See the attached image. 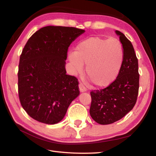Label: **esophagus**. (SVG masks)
<instances>
[{
    "label": "esophagus",
    "mask_w": 156,
    "mask_h": 156,
    "mask_svg": "<svg viewBox=\"0 0 156 156\" xmlns=\"http://www.w3.org/2000/svg\"><path fill=\"white\" fill-rule=\"evenodd\" d=\"M79 90H80V92H84L87 91V88L84 87V85L83 84L80 83L79 84Z\"/></svg>",
    "instance_id": "1"
}]
</instances>
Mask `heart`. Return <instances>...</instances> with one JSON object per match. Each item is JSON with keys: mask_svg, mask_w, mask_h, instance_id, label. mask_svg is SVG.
<instances>
[{"mask_svg": "<svg viewBox=\"0 0 156 156\" xmlns=\"http://www.w3.org/2000/svg\"><path fill=\"white\" fill-rule=\"evenodd\" d=\"M68 59L76 73H81L87 64L89 81L96 87L105 88L118 77L123 63V48L117 39L90 37L79 43Z\"/></svg>", "mask_w": 156, "mask_h": 156, "instance_id": "heart-1", "label": "heart"}]
</instances>
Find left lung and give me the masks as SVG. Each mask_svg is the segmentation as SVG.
<instances>
[{
	"mask_svg": "<svg viewBox=\"0 0 156 156\" xmlns=\"http://www.w3.org/2000/svg\"><path fill=\"white\" fill-rule=\"evenodd\" d=\"M123 48L124 59L115 81L108 87L90 92V114L101 125L120 120L132 110L136 103L140 75L138 59L131 41L122 33L115 31Z\"/></svg>",
	"mask_w": 156,
	"mask_h": 156,
	"instance_id": "obj_1",
	"label": "left lung"
}]
</instances>
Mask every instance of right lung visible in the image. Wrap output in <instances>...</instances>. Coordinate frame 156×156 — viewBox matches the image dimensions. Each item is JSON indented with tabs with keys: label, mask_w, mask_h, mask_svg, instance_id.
<instances>
[{
	"label": "right lung",
	"mask_w": 156,
	"mask_h": 156,
	"mask_svg": "<svg viewBox=\"0 0 156 156\" xmlns=\"http://www.w3.org/2000/svg\"><path fill=\"white\" fill-rule=\"evenodd\" d=\"M84 32L47 26L25 45L19 65V97L23 108L35 120L48 125L60 122L80 94L77 78L66 74V60L69 45Z\"/></svg>",
	"instance_id": "right-lung-1"
}]
</instances>
